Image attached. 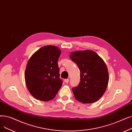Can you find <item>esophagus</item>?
I'll list each match as a JSON object with an SVG mask.
<instances>
[{"label": "esophagus", "instance_id": "34e87169", "mask_svg": "<svg viewBox=\"0 0 132 132\" xmlns=\"http://www.w3.org/2000/svg\"><path fill=\"white\" fill-rule=\"evenodd\" d=\"M65 82L67 84V83H68V82H69V79H65Z\"/></svg>", "mask_w": 132, "mask_h": 132}]
</instances>
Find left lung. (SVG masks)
I'll return each instance as SVG.
<instances>
[{
    "mask_svg": "<svg viewBox=\"0 0 132 132\" xmlns=\"http://www.w3.org/2000/svg\"><path fill=\"white\" fill-rule=\"evenodd\" d=\"M70 58L80 71V82L72 88L76 99L83 104L98 101L106 90L109 74L107 66L101 57L91 50L72 52Z\"/></svg>",
    "mask_w": 132,
    "mask_h": 132,
    "instance_id": "1",
    "label": "left lung"
}]
</instances>
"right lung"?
Masks as SVG:
<instances>
[{"label": "right lung", "mask_w": 132, "mask_h": 132, "mask_svg": "<svg viewBox=\"0 0 132 132\" xmlns=\"http://www.w3.org/2000/svg\"><path fill=\"white\" fill-rule=\"evenodd\" d=\"M61 51L54 46L41 47L28 60L25 72L27 88L36 99H53L61 87L58 61Z\"/></svg>", "instance_id": "obj_1"}]
</instances>
